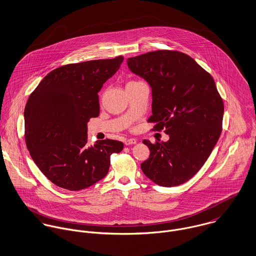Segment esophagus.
<instances>
[{
  "label": "esophagus",
  "mask_w": 256,
  "mask_h": 256,
  "mask_svg": "<svg viewBox=\"0 0 256 256\" xmlns=\"http://www.w3.org/2000/svg\"><path fill=\"white\" fill-rule=\"evenodd\" d=\"M137 143V140L136 139H127V140H125L124 141V144L126 145V146H130V145H134V144H136Z\"/></svg>",
  "instance_id": "34e87169"
}]
</instances>
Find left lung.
Wrapping results in <instances>:
<instances>
[{
	"label": "left lung",
	"instance_id": "1",
	"mask_svg": "<svg viewBox=\"0 0 256 256\" xmlns=\"http://www.w3.org/2000/svg\"><path fill=\"white\" fill-rule=\"evenodd\" d=\"M129 69L152 86V130L168 142L144 140L150 156L141 168L152 182L178 186L203 166L222 133L224 102L212 76L189 55L156 50L129 58Z\"/></svg>",
	"mask_w": 256,
	"mask_h": 256
}]
</instances>
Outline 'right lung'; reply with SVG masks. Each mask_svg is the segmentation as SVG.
<instances>
[{
	"label": "right lung",
	"instance_id": "add662e5",
	"mask_svg": "<svg viewBox=\"0 0 256 256\" xmlns=\"http://www.w3.org/2000/svg\"><path fill=\"white\" fill-rule=\"evenodd\" d=\"M123 56L61 66L47 74L24 108L28 150L41 172L59 187L78 191L102 180L110 156L123 143L88 144L86 123L100 114L98 92L120 68Z\"/></svg>",
	"mask_w": 256,
	"mask_h": 256
}]
</instances>
